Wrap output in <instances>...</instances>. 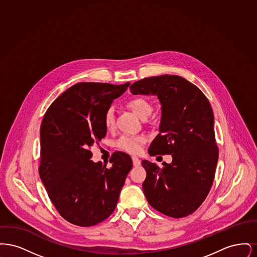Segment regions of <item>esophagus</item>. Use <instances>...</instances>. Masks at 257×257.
Returning <instances> with one entry per match:
<instances>
[{"label":"esophagus","mask_w":257,"mask_h":257,"mask_svg":"<svg viewBox=\"0 0 257 257\" xmlns=\"http://www.w3.org/2000/svg\"><path fill=\"white\" fill-rule=\"evenodd\" d=\"M132 161H133V165L134 167H140L141 166V160L137 157H132Z\"/></svg>","instance_id":"34e87169"}]
</instances>
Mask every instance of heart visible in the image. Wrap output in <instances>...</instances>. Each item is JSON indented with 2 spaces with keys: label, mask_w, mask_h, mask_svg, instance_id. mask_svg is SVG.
Wrapping results in <instances>:
<instances>
[{
  "label": "heart",
  "mask_w": 257,
  "mask_h": 257,
  "mask_svg": "<svg viewBox=\"0 0 257 257\" xmlns=\"http://www.w3.org/2000/svg\"><path fill=\"white\" fill-rule=\"evenodd\" d=\"M128 107L134 111L135 113L142 119H147L153 111L152 105L147 99L142 97L132 98L127 103ZM104 124L108 130H111L115 124V110L113 107L108 108L104 113ZM147 139L144 136H130L123 135L115 143L117 148L126 151L128 153L138 154L141 152L143 145L146 143Z\"/></svg>",
  "instance_id": "1"
}]
</instances>
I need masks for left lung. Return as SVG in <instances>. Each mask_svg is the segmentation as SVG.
I'll use <instances>...</instances> for the list:
<instances>
[{
  "instance_id": "8db88e82",
  "label": "left lung",
  "mask_w": 257,
  "mask_h": 257,
  "mask_svg": "<svg viewBox=\"0 0 257 257\" xmlns=\"http://www.w3.org/2000/svg\"><path fill=\"white\" fill-rule=\"evenodd\" d=\"M132 94L157 96L161 104L159 134L150 155L171 154L163 168L147 160L143 183L148 203L172 218L194 213L206 198L219 158L214 113L202 91L176 75L145 78L130 86Z\"/></svg>"
}]
</instances>
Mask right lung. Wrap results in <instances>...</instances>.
<instances>
[{
  "mask_svg": "<svg viewBox=\"0 0 257 257\" xmlns=\"http://www.w3.org/2000/svg\"><path fill=\"white\" fill-rule=\"evenodd\" d=\"M129 86L78 83L57 98L43 117L39 175L61 217L76 225L91 226L110 216L132 169L125 153H113L107 168L90 159L89 150L106 136L105 111Z\"/></svg>",
  "mask_w": 257,
  "mask_h": 257,
  "instance_id": "obj_1",
  "label": "right lung"
}]
</instances>
